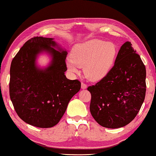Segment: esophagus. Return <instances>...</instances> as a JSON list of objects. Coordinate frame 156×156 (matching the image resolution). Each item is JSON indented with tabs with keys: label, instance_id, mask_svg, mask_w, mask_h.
I'll return each instance as SVG.
<instances>
[{
	"label": "esophagus",
	"instance_id": "34e87169",
	"mask_svg": "<svg viewBox=\"0 0 156 156\" xmlns=\"http://www.w3.org/2000/svg\"><path fill=\"white\" fill-rule=\"evenodd\" d=\"M86 88H87V85H86L85 83H81V89L85 90Z\"/></svg>",
	"mask_w": 156,
	"mask_h": 156
}]
</instances>
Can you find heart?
<instances>
[{"label":"heart","instance_id":"1","mask_svg":"<svg viewBox=\"0 0 156 156\" xmlns=\"http://www.w3.org/2000/svg\"><path fill=\"white\" fill-rule=\"evenodd\" d=\"M117 48L114 43L99 39H91L76 45L71 52V59L66 62L68 70L78 73L84 68L86 78L100 80L108 75L115 63Z\"/></svg>","mask_w":156,"mask_h":156}]
</instances>
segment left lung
Instances as JSON below:
<instances>
[{
    "instance_id": "obj_1",
    "label": "left lung",
    "mask_w": 156,
    "mask_h": 156,
    "mask_svg": "<svg viewBox=\"0 0 156 156\" xmlns=\"http://www.w3.org/2000/svg\"><path fill=\"white\" fill-rule=\"evenodd\" d=\"M146 76L140 56L130 42H125L108 75L87 87L92 95L90 110L94 119L106 128L129 124L144 101Z\"/></svg>"
}]
</instances>
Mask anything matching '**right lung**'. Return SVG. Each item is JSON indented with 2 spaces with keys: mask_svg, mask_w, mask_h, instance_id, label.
<instances>
[{
  "mask_svg": "<svg viewBox=\"0 0 156 156\" xmlns=\"http://www.w3.org/2000/svg\"><path fill=\"white\" fill-rule=\"evenodd\" d=\"M46 53L51 61L46 67L37 58ZM68 52L52 38L37 36L27 41L13 58L10 66V99L21 119L41 128L55 126L64 114L71 99L80 89V82L64 75Z\"/></svg>",
  "mask_w": 156,
  "mask_h": 156,
  "instance_id": "right-lung-1",
  "label": "right lung"
}]
</instances>
